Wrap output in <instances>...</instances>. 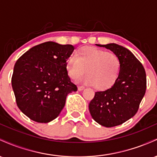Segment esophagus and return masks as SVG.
<instances>
[{
	"label": "esophagus",
	"mask_w": 157,
	"mask_h": 157,
	"mask_svg": "<svg viewBox=\"0 0 157 157\" xmlns=\"http://www.w3.org/2000/svg\"><path fill=\"white\" fill-rule=\"evenodd\" d=\"M85 87H83V86H78L77 87V89H78V91H82V90H84Z\"/></svg>",
	"instance_id": "obj_1"
}]
</instances>
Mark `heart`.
Returning a JSON list of instances; mask_svg holds the SVG:
<instances>
[{"label": "heart", "instance_id": "obj_1", "mask_svg": "<svg viewBox=\"0 0 157 157\" xmlns=\"http://www.w3.org/2000/svg\"><path fill=\"white\" fill-rule=\"evenodd\" d=\"M68 75L80 83L94 86L98 90L111 88L117 80L121 70V62L115 54L93 46H84L68 57L66 64Z\"/></svg>", "mask_w": 157, "mask_h": 157}]
</instances>
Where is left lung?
<instances>
[{
  "mask_svg": "<svg viewBox=\"0 0 157 157\" xmlns=\"http://www.w3.org/2000/svg\"><path fill=\"white\" fill-rule=\"evenodd\" d=\"M96 45L111 50L121 62L116 82L110 89L95 93L89 105L94 120L111 128L121 125L137 112L146 90V74L141 63L128 48L116 44Z\"/></svg>",
  "mask_w": 157,
  "mask_h": 157,
  "instance_id": "8db88e82",
  "label": "left lung"
}]
</instances>
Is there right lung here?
Returning a JSON list of instances; mask_svg holds the SVG:
<instances>
[{
  "mask_svg": "<svg viewBox=\"0 0 157 157\" xmlns=\"http://www.w3.org/2000/svg\"><path fill=\"white\" fill-rule=\"evenodd\" d=\"M72 45L48 41L34 46L17 60L12 86L17 107L33 121L46 123L59 116L66 97L76 91L66 71Z\"/></svg>",
  "mask_w": 157,
  "mask_h": 157,
  "instance_id": "obj_1",
  "label": "right lung"
}]
</instances>
